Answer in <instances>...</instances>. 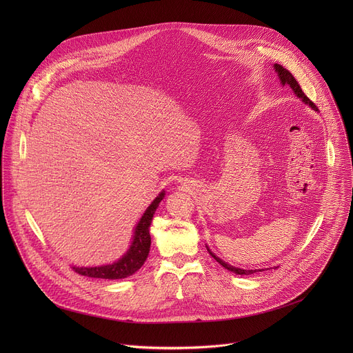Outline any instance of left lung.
Segmentation results:
<instances>
[{
	"instance_id": "left-lung-1",
	"label": "left lung",
	"mask_w": 353,
	"mask_h": 353,
	"mask_svg": "<svg viewBox=\"0 0 353 353\" xmlns=\"http://www.w3.org/2000/svg\"><path fill=\"white\" fill-rule=\"evenodd\" d=\"M274 68H275V71L278 72V75H279V79H281V82H282V85H285V83H288V85H290V88L294 90V93L299 96V97H301L303 99V102H306V103H309L313 109H316V105L312 102V100L306 96V93L301 90V86L299 85V82L294 79V77L292 75V72H289L286 68H283L282 65H279V64H275L274 65ZM210 254L222 265V267H225L226 270H229V271H233V272H236V274H239V275H250V274H254V272H259V271H261V270H241V268H236V267H233V265H229V264H226L225 261H222L221 259H218L214 253H211V250H210Z\"/></svg>"
}]
</instances>
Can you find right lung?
<instances>
[{"mask_svg": "<svg viewBox=\"0 0 353 353\" xmlns=\"http://www.w3.org/2000/svg\"><path fill=\"white\" fill-rule=\"evenodd\" d=\"M165 192L162 191L155 199L154 203L148 207L143 216L138 222L135 228V236L134 241L127 251V254L120 259L117 263H113L112 265H103V267H90V268H79L72 267V270L83 276L89 278H102V279H121L132 275L137 272L145 263L149 248H150V234H149V226L152 222L154 214L159 205L161 201L163 199Z\"/></svg>", "mask_w": 353, "mask_h": 353, "instance_id": "add662e5", "label": "right lung"}]
</instances>
